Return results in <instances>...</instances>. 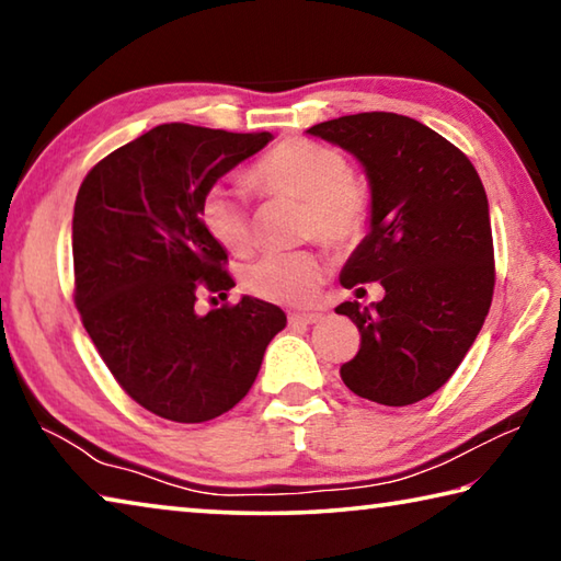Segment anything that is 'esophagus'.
Returning <instances> with one entry per match:
<instances>
[{
    "mask_svg": "<svg viewBox=\"0 0 561 561\" xmlns=\"http://www.w3.org/2000/svg\"><path fill=\"white\" fill-rule=\"evenodd\" d=\"M317 321H321V314H317V311H291L289 314V324L311 327V324H317Z\"/></svg>",
    "mask_w": 561,
    "mask_h": 561,
    "instance_id": "obj_1",
    "label": "esophagus"
}]
</instances>
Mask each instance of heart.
<instances>
[{
    "label": "heart",
    "mask_w": 561,
    "mask_h": 561,
    "mask_svg": "<svg viewBox=\"0 0 561 561\" xmlns=\"http://www.w3.org/2000/svg\"><path fill=\"white\" fill-rule=\"evenodd\" d=\"M250 185L262 195L304 201V234L346 250L366 232L371 197L351 178L344 153L314 140H282L250 168ZM201 222L217 244L234 254L252 247V210L244 190L213 185L201 201ZM327 262L317 252H272L244 274L247 289L277 304H309L324 282Z\"/></svg>",
    "instance_id": "b5f03b06"
}]
</instances>
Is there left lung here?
<instances>
[{
  "instance_id": "8db88e82",
  "label": "left lung",
  "mask_w": 561,
  "mask_h": 561,
  "mask_svg": "<svg viewBox=\"0 0 561 561\" xmlns=\"http://www.w3.org/2000/svg\"><path fill=\"white\" fill-rule=\"evenodd\" d=\"M307 133L354 156L371 193L368 232L341 270V287L381 282L386 291L371 307H336L360 331L341 378L381 405L423 401L455 374L490 311L485 187L458 148L398 113L341 116Z\"/></svg>"
}]
</instances>
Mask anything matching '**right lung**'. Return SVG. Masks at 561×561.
<instances>
[{"label":"right lung","instance_id":"add662e5","mask_svg":"<svg viewBox=\"0 0 561 561\" xmlns=\"http://www.w3.org/2000/svg\"><path fill=\"white\" fill-rule=\"evenodd\" d=\"M274 140L163 123L91 170L73 205L76 307L133 401L175 423H205L242 401L287 317L270 301L197 314L201 282L234 287L201 201Z\"/></svg>","mask_w":561,"mask_h":561}]
</instances>
